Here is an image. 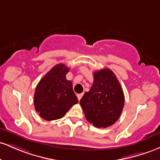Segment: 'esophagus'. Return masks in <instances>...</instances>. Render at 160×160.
Returning <instances> with one entry per match:
<instances>
[{"label": "esophagus", "instance_id": "esophagus-1", "mask_svg": "<svg viewBox=\"0 0 160 160\" xmlns=\"http://www.w3.org/2000/svg\"><path fill=\"white\" fill-rule=\"evenodd\" d=\"M82 95H83L82 94H77V98H78V100H81V98H82Z\"/></svg>", "mask_w": 160, "mask_h": 160}]
</instances>
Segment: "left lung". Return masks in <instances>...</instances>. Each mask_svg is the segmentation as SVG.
<instances>
[{
	"label": "left lung",
	"instance_id": "left-lung-1",
	"mask_svg": "<svg viewBox=\"0 0 160 160\" xmlns=\"http://www.w3.org/2000/svg\"><path fill=\"white\" fill-rule=\"evenodd\" d=\"M125 97L119 80L109 69L94 72V82L80 100L86 119L97 128H107L119 119Z\"/></svg>",
	"mask_w": 160,
	"mask_h": 160
}]
</instances>
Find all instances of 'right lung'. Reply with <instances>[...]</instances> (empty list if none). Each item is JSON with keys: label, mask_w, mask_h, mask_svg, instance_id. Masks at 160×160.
<instances>
[{"label": "right lung", "mask_w": 160, "mask_h": 160, "mask_svg": "<svg viewBox=\"0 0 160 160\" xmlns=\"http://www.w3.org/2000/svg\"><path fill=\"white\" fill-rule=\"evenodd\" d=\"M69 71L64 64H57L37 85L34 104L42 119L48 121L60 119L74 104L78 103L72 83L66 78Z\"/></svg>", "instance_id": "right-lung-1"}]
</instances>
